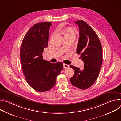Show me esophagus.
Segmentation results:
<instances>
[{"instance_id": "34e87169", "label": "esophagus", "mask_w": 121, "mask_h": 121, "mask_svg": "<svg viewBox=\"0 0 121 121\" xmlns=\"http://www.w3.org/2000/svg\"><path fill=\"white\" fill-rule=\"evenodd\" d=\"M63 67L64 68H68L69 67V65L65 64H63Z\"/></svg>"}]
</instances>
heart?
I'll use <instances>...</instances> for the list:
<instances>
[{"label": "heart", "mask_w": 121, "mask_h": 121, "mask_svg": "<svg viewBox=\"0 0 121 121\" xmlns=\"http://www.w3.org/2000/svg\"><path fill=\"white\" fill-rule=\"evenodd\" d=\"M74 33V32L73 30L72 29H69L68 30V31L67 32V33Z\"/></svg>", "instance_id": "obj_1"}]
</instances>
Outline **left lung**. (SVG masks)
<instances>
[{"instance_id": "8db88e82", "label": "left lung", "mask_w": 121, "mask_h": 121, "mask_svg": "<svg viewBox=\"0 0 121 121\" xmlns=\"http://www.w3.org/2000/svg\"><path fill=\"white\" fill-rule=\"evenodd\" d=\"M78 25L79 37L77 48V54L84 64L83 70L70 65L75 71L70 78L75 87L85 90L89 88L97 80L102 64V49L96 33L87 23L82 20L75 22Z\"/></svg>"}]
</instances>
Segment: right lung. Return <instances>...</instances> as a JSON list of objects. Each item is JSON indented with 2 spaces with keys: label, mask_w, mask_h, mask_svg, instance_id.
<instances>
[{
  "label": "right lung",
  "mask_w": 121,
  "mask_h": 121,
  "mask_svg": "<svg viewBox=\"0 0 121 121\" xmlns=\"http://www.w3.org/2000/svg\"><path fill=\"white\" fill-rule=\"evenodd\" d=\"M51 25L50 22L34 24L25 34L21 48V61L25 79L32 89L39 92L52 88L63 68L60 62L52 64L43 58L44 49L48 46Z\"/></svg>",
  "instance_id": "right-lung-1"
}]
</instances>
